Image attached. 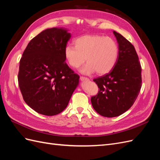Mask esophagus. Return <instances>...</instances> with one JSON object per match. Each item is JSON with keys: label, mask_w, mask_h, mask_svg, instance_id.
Instances as JSON below:
<instances>
[{"label": "esophagus", "mask_w": 160, "mask_h": 160, "mask_svg": "<svg viewBox=\"0 0 160 160\" xmlns=\"http://www.w3.org/2000/svg\"><path fill=\"white\" fill-rule=\"evenodd\" d=\"M80 79L81 81H88L89 79L88 78V77H80Z\"/></svg>", "instance_id": "1"}]
</instances>
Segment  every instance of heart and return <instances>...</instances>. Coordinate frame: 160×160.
I'll use <instances>...</instances> for the list:
<instances>
[{
    "label": "heart",
    "instance_id": "heart-1",
    "mask_svg": "<svg viewBox=\"0 0 160 160\" xmlns=\"http://www.w3.org/2000/svg\"><path fill=\"white\" fill-rule=\"evenodd\" d=\"M75 46L67 45L64 54L68 64L78 69L88 62L81 72L90 75L95 71L99 75L108 73L113 69L119 57V47L112 38L101 35H84L75 41Z\"/></svg>",
    "mask_w": 160,
    "mask_h": 160
}]
</instances>
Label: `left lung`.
I'll list each match as a JSON object with an SVG mask.
<instances>
[{"instance_id":"obj_1","label":"left lung","mask_w":160,"mask_h":160,"mask_svg":"<svg viewBox=\"0 0 160 160\" xmlns=\"http://www.w3.org/2000/svg\"><path fill=\"white\" fill-rule=\"evenodd\" d=\"M118 42L119 57L109 73L93 79L99 88L91 101L93 109L107 118L127 111L136 100L142 88V67L133 45L113 31Z\"/></svg>"}]
</instances>
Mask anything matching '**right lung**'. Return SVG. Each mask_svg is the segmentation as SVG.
I'll list each match as a JSON object with an SVG mask.
<instances>
[{
  "label": "right lung",
  "mask_w": 160,
  "mask_h": 160,
  "mask_svg": "<svg viewBox=\"0 0 160 160\" xmlns=\"http://www.w3.org/2000/svg\"><path fill=\"white\" fill-rule=\"evenodd\" d=\"M71 35L63 28L42 31L28 42L20 60L18 81L25 103L36 112L52 116L68 105L79 76L65 62Z\"/></svg>",
  "instance_id": "add662e5"
}]
</instances>
